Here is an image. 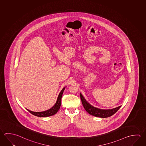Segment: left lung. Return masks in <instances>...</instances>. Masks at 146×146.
Wrapping results in <instances>:
<instances>
[{"mask_svg":"<svg viewBox=\"0 0 146 146\" xmlns=\"http://www.w3.org/2000/svg\"><path fill=\"white\" fill-rule=\"evenodd\" d=\"M80 96L82 100V104L84 107V109L86 110L87 112L89 113L90 114L94 116L98 117L106 118L110 117L111 116L115 114V113L119 110L121 106L115 108L111 109H100L94 107L90 105L89 102H87L84 98L82 95L80 93Z\"/></svg>","mask_w":146,"mask_h":146,"instance_id":"left-lung-1","label":"left lung"}]
</instances>
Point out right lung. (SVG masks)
Listing matches in <instances>:
<instances>
[{
  "mask_svg": "<svg viewBox=\"0 0 146 146\" xmlns=\"http://www.w3.org/2000/svg\"><path fill=\"white\" fill-rule=\"evenodd\" d=\"M65 88L66 87L64 88L60 92V93L58 95V96L57 97L56 102L54 105V106H53L51 109H50L49 110H46L45 111H42V112H33V111H31L27 109H26L28 110L29 112L31 113L32 114L36 116H38V117H48V116H50L52 115L55 114L58 112V111L59 110L60 107L61 102H62V95L63 92L65 89Z\"/></svg>",
  "mask_w": 146,
  "mask_h": 146,
  "instance_id": "1",
  "label": "right lung"
}]
</instances>
